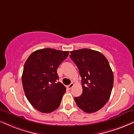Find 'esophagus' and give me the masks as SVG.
<instances>
[{"label": "esophagus", "mask_w": 134, "mask_h": 134, "mask_svg": "<svg viewBox=\"0 0 134 134\" xmlns=\"http://www.w3.org/2000/svg\"><path fill=\"white\" fill-rule=\"evenodd\" d=\"M74 83H70L69 85L67 86V88H68L69 90H70L73 87H74Z\"/></svg>", "instance_id": "esophagus-1"}]
</instances>
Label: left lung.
Here are the masks:
<instances>
[{
  "label": "left lung",
  "instance_id": "left-lung-1",
  "mask_svg": "<svg viewBox=\"0 0 134 134\" xmlns=\"http://www.w3.org/2000/svg\"><path fill=\"white\" fill-rule=\"evenodd\" d=\"M82 77V94L75 97L78 107L87 113L101 109L109 100L114 76L109 62L101 52L89 49L70 51Z\"/></svg>",
  "mask_w": 134,
  "mask_h": 134
}]
</instances>
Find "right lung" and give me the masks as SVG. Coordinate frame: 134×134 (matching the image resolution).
<instances>
[{
	"mask_svg": "<svg viewBox=\"0 0 134 134\" xmlns=\"http://www.w3.org/2000/svg\"><path fill=\"white\" fill-rule=\"evenodd\" d=\"M69 51L46 48L33 52L25 62L22 84L32 106L44 113L53 112L60 106L66 88L57 82V69Z\"/></svg>",
	"mask_w": 134,
	"mask_h": 134,
	"instance_id": "1",
	"label": "right lung"
}]
</instances>
